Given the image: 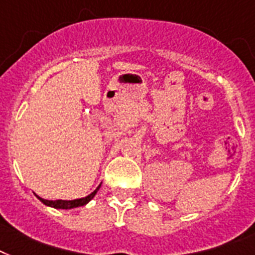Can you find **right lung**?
Returning <instances> with one entry per match:
<instances>
[{
	"label": "right lung",
	"mask_w": 255,
	"mask_h": 255,
	"mask_svg": "<svg viewBox=\"0 0 255 255\" xmlns=\"http://www.w3.org/2000/svg\"><path fill=\"white\" fill-rule=\"evenodd\" d=\"M101 185L97 187L96 190L93 191L92 194L86 195L84 198H78V199H72V201H64V199H57V201H49V199H43L38 195H35L37 198L43 203V205H46V206H50V208L54 209H65V210H69V209H76L80 208V206H85L86 203H89L94 198V195L97 194V191L100 190Z\"/></svg>",
	"instance_id": "1"
}]
</instances>
